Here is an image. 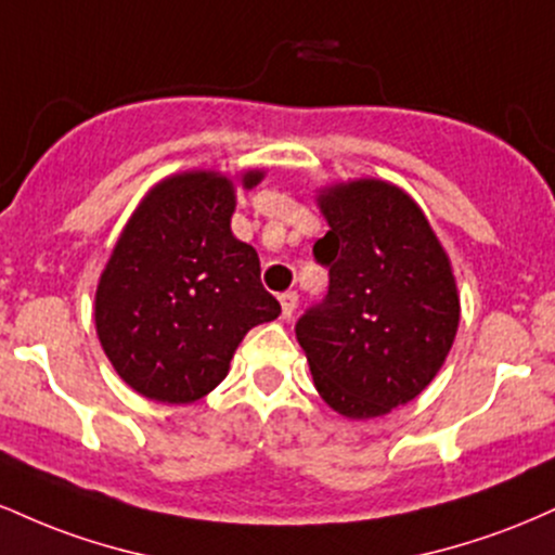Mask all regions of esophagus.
I'll list each match as a JSON object with an SVG mask.
<instances>
[{
  "label": "esophagus",
  "mask_w": 555,
  "mask_h": 555,
  "mask_svg": "<svg viewBox=\"0 0 555 555\" xmlns=\"http://www.w3.org/2000/svg\"><path fill=\"white\" fill-rule=\"evenodd\" d=\"M279 302H282V315L292 318L297 310V292H284V295H279Z\"/></svg>",
  "instance_id": "obj_1"
}]
</instances>
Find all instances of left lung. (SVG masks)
<instances>
[{"label": "left lung", "instance_id": "left-lung-1", "mask_svg": "<svg viewBox=\"0 0 555 555\" xmlns=\"http://www.w3.org/2000/svg\"><path fill=\"white\" fill-rule=\"evenodd\" d=\"M313 256L328 295L295 334L323 401L349 420L388 415L441 371L460 328L454 273L423 208L384 180L321 190Z\"/></svg>", "mask_w": 555, "mask_h": 555}]
</instances>
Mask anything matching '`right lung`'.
I'll return each instance as SVG.
<instances>
[{
    "label": "right lung",
    "mask_w": 555,
    "mask_h": 555,
    "mask_svg": "<svg viewBox=\"0 0 555 555\" xmlns=\"http://www.w3.org/2000/svg\"><path fill=\"white\" fill-rule=\"evenodd\" d=\"M263 171L242 175L250 190ZM234 182L182 171L140 201L95 289V334L127 386L190 404L229 373L242 336L282 305L260 284L256 247L232 234Z\"/></svg>",
    "instance_id": "right-lung-1"
}]
</instances>
